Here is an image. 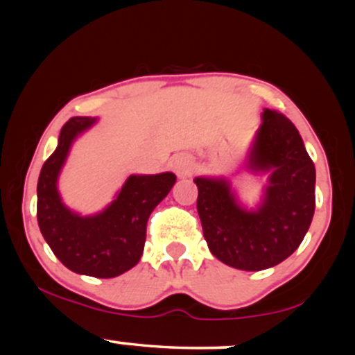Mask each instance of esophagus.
I'll return each instance as SVG.
<instances>
[{"label":"esophagus","mask_w":355,"mask_h":355,"mask_svg":"<svg viewBox=\"0 0 355 355\" xmlns=\"http://www.w3.org/2000/svg\"><path fill=\"white\" fill-rule=\"evenodd\" d=\"M170 166H172V170L178 177H187L193 170V160H191L189 155H175L172 160H170Z\"/></svg>","instance_id":"1"}]
</instances>
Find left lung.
Here are the masks:
<instances>
[{
    "instance_id": "obj_1",
    "label": "left lung",
    "mask_w": 355,
    "mask_h": 355,
    "mask_svg": "<svg viewBox=\"0 0 355 355\" xmlns=\"http://www.w3.org/2000/svg\"><path fill=\"white\" fill-rule=\"evenodd\" d=\"M247 170L267 175L262 200L248 209L225 177H195L197 210L211 255L239 270H266L300 245L315 210V166L282 113L263 110Z\"/></svg>"
}]
</instances>
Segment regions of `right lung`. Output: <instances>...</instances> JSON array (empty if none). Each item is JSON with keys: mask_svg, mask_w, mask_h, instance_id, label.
Wrapping results in <instances>:
<instances>
[{"mask_svg": "<svg viewBox=\"0 0 355 355\" xmlns=\"http://www.w3.org/2000/svg\"><path fill=\"white\" fill-rule=\"evenodd\" d=\"M98 118L73 116L60 132L58 146L44 162L38 178V225L53 254L80 275L112 279L140 262L146 222L155 207L172 190V172L130 175L115 198L98 214L81 215L61 200L58 178L71 145Z\"/></svg>", "mask_w": 355, "mask_h": 355, "instance_id": "1", "label": "right lung"}]
</instances>
